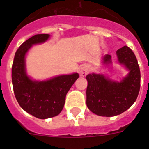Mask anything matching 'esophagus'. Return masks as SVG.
Here are the masks:
<instances>
[{"label":"esophagus","mask_w":149,"mask_h":149,"mask_svg":"<svg viewBox=\"0 0 149 149\" xmlns=\"http://www.w3.org/2000/svg\"><path fill=\"white\" fill-rule=\"evenodd\" d=\"M78 73L80 74V75L81 77H85V76L87 75V74L89 73V68H88L87 65H81L78 68Z\"/></svg>","instance_id":"obj_1"}]
</instances>
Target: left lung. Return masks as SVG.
<instances>
[{"mask_svg": "<svg viewBox=\"0 0 149 149\" xmlns=\"http://www.w3.org/2000/svg\"><path fill=\"white\" fill-rule=\"evenodd\" d=\"M119 65L128 72L120 81L113 80L104 74L92 73L86 75V105L90 111L100 116L119 115L132 106L140 88V70L134 52L127 46L116 51ZM101 65H112L111 56L106 54Z\"/></svg>", "mask_w": 149, "mask_h": 149, "instance_id": "8db88e82", "label": "left lung"}]
</instances>
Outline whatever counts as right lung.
<instances>
[{"label": "right lung", "mask_w": 149, "mask_h": 149, "mask_svg": "<svg viewBox=\"0 0 149 149\" xmlns=\"http://www.w3.org/2000/svg\"><path fill=\"white\" fill-rule=\"evenodd\" d=\"M50 36L49 34H37L26 40L15 52L12 68V82L17 101L24 111L41 119L60 113L67 93L79 77L78 73H72L39 81L28 75L27 53L33 45L45 43Z\"/></svg>", "instance_id": "add662e5"}]
</instances>
